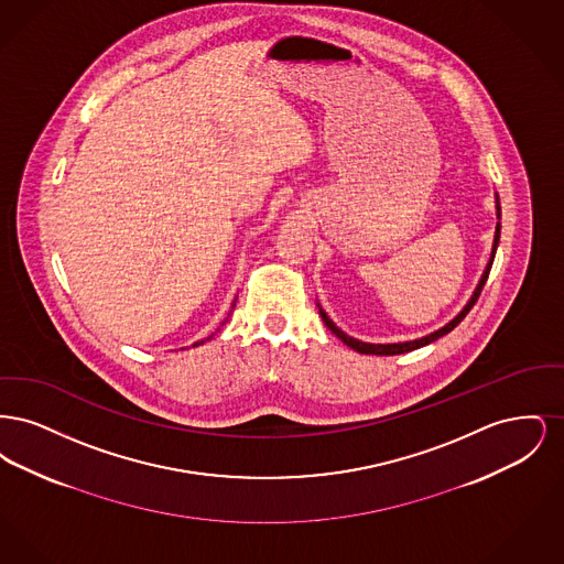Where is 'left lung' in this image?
Returning <instances> with one entry per match:
<instances>
[{"label":"left lung","instance_id":"1","mask_svg":"<svg viewBox=\"0 0 564 564\" xmlns=\"http://www.w3.org/2000/svg\"><path fill=\"white\" fill-rule=\"evenodd\" d=\"M497 215L501 217V207H499V200H497ZM499 235H501V224L497 221V232H495V245H492V256H490V262H488V267L484 270L482 279H480V283H478V288H476V292L471 295V300L467 302V306L456 315L453 322L448 323V325H444L442 329H437V332H433L430 336H423V338H419V340H410V343H395V345H370V343H361V340H355V338H350L347 336L343 329H338L334 322L325 315V311H323L322 306H319V315H322L323 323L332 329V334H336L347 347H350L352 350H357V352H361V355H400V352H408V350L421 349V347H425V345H430L433 340H437V338H442L444 334H448V332H453L458 323L465 319V315L474 308V304L478 302V297L482 294V288L486 285V279H488V272H490V267H492V260H495V251H497V245H499Z\"/></svg>","mask_w":564,"mask_h":564}]
</instances>
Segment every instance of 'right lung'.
I'll list each match as a JSON object with an SVG mask.
<instances>
[{"instance_id": "1", "label": "right lung", "mask_w": 564, "mask_h": 564, "mask_svg": "<svg viewBox=\"0 0 564 564\" xmlns=\"http://www.w3.org/2000/svg\"><path fill=\"white\" fill-rule=\"evenodd\" d=\"M232 306H235V304H232ZM203 343H205V340H200V343H196V345H194V347H198V345H203Z\"/></svg>"}]
</instances>
